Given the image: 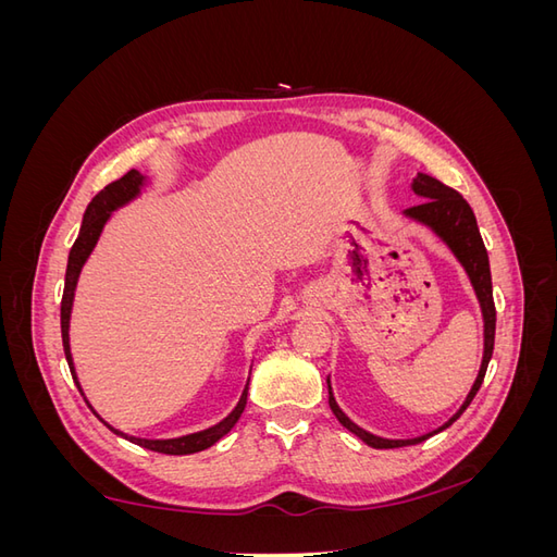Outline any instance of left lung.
<instances>
[{
  "label": "left lung",
  "mask_w": 557,
  "mask_h": 557,
  "mask_svg": "<svg viewBox=\"0 0 557 557\" xmlns=\"http://www.w3.org/2000/svg\"><path fill=\"white\" fill-rule=\"evenodd\" d=\"M413 190L416 195L423 197V201H420L418 207H411L404 213H407L409 218H413V221H420L430 225L440 237L450 246V250L458 256V260L462 262V267L467 269V274L471 278V285H474L476 290V297L481 301V311H483V320H485V342H483V362H481V372L474 381V387H471L465 404L460 407V411L455 413L448 423L444 428H440L436 432L446 430L448 425H453L455 420H458L462 416V411L469 407L471 399H474V395L479 393V387L483 383V376H485V369H487V362H491L493 358V348H495V320H497V313H495V301H493V278H491V262H487V250L483 246V239H481V232H479V225H476V218H474V211H471V207L467 205V199L455 193L453 188H448V185H444L442 181H436L428 174H418L416 181H413ZM330 385V381H327ZM330 409L332 413L336 416V420L339 423L352 432L356 436H360V440L364 444H369L372 448H401V446H413V444H420L425 442L428 436L436 434H425V436H418V440H381V436H374L364 432L362 428H358L356 423H350V420L346 418V413L336 407V401L332 397V387H330Z\"/></svg>",
  "instance_id": "1"
}]
</instances>
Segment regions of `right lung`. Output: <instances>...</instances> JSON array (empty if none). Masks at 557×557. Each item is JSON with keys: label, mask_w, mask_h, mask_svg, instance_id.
Returning <instances> with one entry per match:
<instances>
[{"label": "right lung", "mask_w": 557, "mask_h": 557, "mask_svg": "<svg viewBox=\"0 0 557 557\" xmlns=\"http://www.w3.org/2000/svg\"><path fill=\"white\" fill-rule=\"evenodd\" d=\"M141 183H144V176L137 170H129L123 178L109 183L102 193H97L86 209V215H83L78 239L74 242V246L70 250V262H66V276H64V293H62V305H60V327H62L64 356H66V362H70L74 381H76V374H74V362H72V352H70V313H72L74 288H76V281L81 274V267L92 252L111 211L123 207L125 201H129L134 195H137ZM76 385H78V381H76ZM78 391H81V385H78ZM246 397H248V383L244 387V395H242L239 404L234 407V411L225 420H221V423L205 430V432L178 436V440H139V436H127L123 432L113 430L111 425H109V430L125 436V440H129L132 444L148 448V450L164 453V455H190V453H199V450L213 446L218 440H223V436L234 428V423H237L239 416L244 413Z\"/></svg>", "instance_id": "right-lung-1"}]
</instances>
